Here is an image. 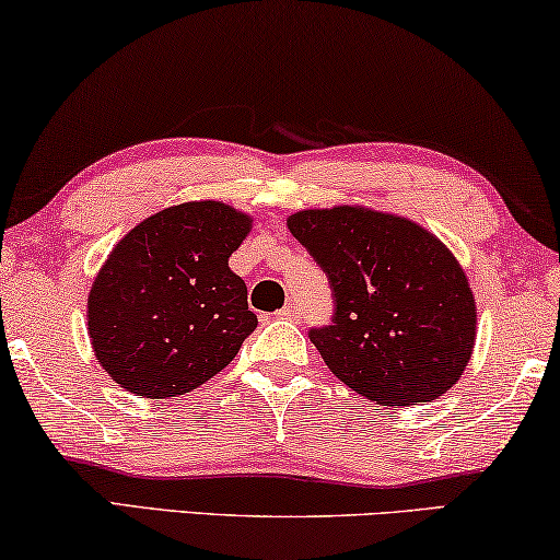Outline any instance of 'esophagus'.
Wrapping results in <instances>:
<instances>
[{
	"mask_svg": "<svg viewBox=\"0 0 560 560\" xmlns=\"http://www.w3.org/2000/svg\"><path fill=\"white\" fill-rule=\"evenodd\" d=\"M279 316H281V319H291V322H296V319H299V304H296V302H289L287 306L281 308Z\"/></svg>",
	"mask_w": 560,
	"mask_h": 560,
	"instance_id": "obj_1",
	"label": "esophagus"
}]
</instances>
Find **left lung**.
<instances>
[{
    "instance_id": "obj_1",
    "label": "left lung",
    "mask_w": 560,
    "mask_h": 560,
    "mask_svg": "<svg viewBox=\"0 0 560 560\" xmlns=\"http://www.w3.org/2000/svg\"><path fill=\"white\" fill-rule=\"evenodd\" d=\"M289 231L327 273L331 324L308 329L322 360L372 402H430L460 380L475 299L455 256L412 221L366 208L302 211Z\"/></svg>"
}]
</instances>
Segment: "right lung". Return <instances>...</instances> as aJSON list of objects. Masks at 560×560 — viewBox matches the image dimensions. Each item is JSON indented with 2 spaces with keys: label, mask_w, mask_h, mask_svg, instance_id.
Returning a JSON list of instances; mask_svg holds the SVG:
<instances>
[{
  "label": "right lung",
  "mask_w": 560,
  "mask_h": 560,
  "mask_svg": "<svg viewBox=\"0 0 560 560\" xmlns=\"http://www.w3.org/2000/svg\"><path fill=\"white\" fill-rule=\"evenodd\" d=\"M248 226L244 213L200 200L150 215L115 246L90 291L88 329L120 387L175 397L238 354L258 319L229 256Z\"/></svg>",
  "instance_id": "1"
}]
</instances>
